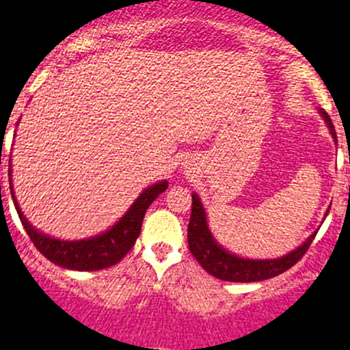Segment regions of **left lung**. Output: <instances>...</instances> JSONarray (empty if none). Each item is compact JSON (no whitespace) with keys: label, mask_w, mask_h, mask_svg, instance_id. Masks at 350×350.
<instances>
[{"label":"left lung","mask_w":350,"mask_h":350,"mask_svg":"<svg viewBox=\"0 0 350 350\" xmlns=\"http://www.w3.org/2000/svg\"><path fill=\"white\" fill-rule=\"evenodd\" d=\"M318 112L325 119L333 139L337 142L335 127H333L329 116L323 109H319ZM326 214H328V211H326ZM316 233L318 231H314L295 250L288 252L286 256L278 257V259H243V257H238L237 254L228 252L226 249H223L215 241L211 230H208L207 214H205V208L204 204L200 202V197L197 193L191 195V217L190 224H188V247H190L195 259L200 262V266L208 274L223 280V282H262V280L274 278V276L285 273L286 269H290L293 264H297L302 259L304 254L308 252L309 245L314 240Z\"/></svg>","instance_id":"obj_1"}]
</instances>
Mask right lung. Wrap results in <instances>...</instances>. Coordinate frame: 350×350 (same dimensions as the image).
<instances>
[{
	"label": "right lung",
	"mask_w": 350,
	"mask_h": 350,
	"mask_svg": "<svg viewBox=\"0 0 350 350\" xmlns=\"http://www.w3.org/2000/svg\"><path fill=\"white\" fill-rule=\"evenodd\" d=\"M10 162H12V157H10ZM8 167L10 191H12L13 204H15V208H17L22 226L27 231L29 238L36 245V249L46 257L48 260L57 264V266L74 271H98L119 262L133 249L136 238L139 237L146 208L152 205V202L162 191H165L169 185L167 181H159L145 188L143 193L127 208L126 214L110 230L103 231V233L96 234V237L86 238V240H58V238H51L38 231L25 219L24 212L18 207V202L15 198V193H13L12 164Z\"/></svg>",
	"instance_id": "obj_1"
}]
</instances>
